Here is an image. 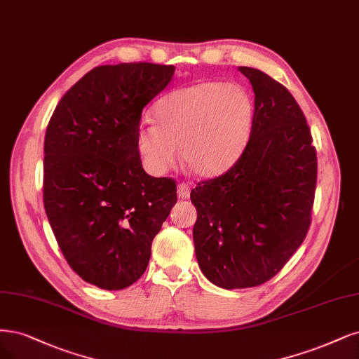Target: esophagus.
<instances>
[{"label":"esophagus","mask_w":359,"mask_h":359,"mask_svg":"<svg viewBox=\"0 0 359 359\" xmlns=\"http://www.w3.org/2000/svg\"><path fill=\"white\" fill-rule=\"evenodd\" d=\"M178 197H180V199H189V197H190L189 182H180L178 184Z\"/></svg>","instance_id":"obj_1"}]
</instances>
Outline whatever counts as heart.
<instances>
[{
  "mask_svg": "<svg viewBox=\"0 0 359 359\" xmlns=\"http://www.w3.org/2000/svg\"><path fill=\"white\" fill-rule=\"evenodd\" d=\"M156 123L137 133L142 163L162 175L177 162L201 178L226 172L243 153L254 121V102L239 84L202 81L168 93L154 108Z\"/></svg>",
  "mask_w": 359,
  "mask_h": 359,
  "instance_id": "heart-1",
  "label": "heart"
}]
</instances>
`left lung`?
I'll return each instance as SVG.
<instances>
[{"label":"left lung","instance_id":"left-lung-1","mask_svg":"<svg viewBox=\"0 0 359 359\" xmlns=\"http://www.w3.org/2000/svg\"><path fill=\"white\" fill-rule=\"evenodd\" d=\"M243 153L224 174L191 190L197 263L215 285L251 288L273 278L311 227L318 160L306 117L285 86L255 68Z\"/></svg>","mask_w":359,"mask_h":359}]
</instances>
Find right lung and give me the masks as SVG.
<instances>
[{
  "mask_svg": "<svg viewBox=\"0 0 359 359\" xmlns=\"http://www.w3.org/2000/svg\"><path fill=\"white\" fill-rule=\"evenodd\" d=\"M174 65H102L62 96L44 138L43 201L76 273L102 290L137 282L177 203V182L142 169L137 133L144 107Z\"/></svg>",
  "mask_w": 359,
  "mask_h": 359,
  "instance_id": "1",
  "label": "right lung"
}]
</instances>
